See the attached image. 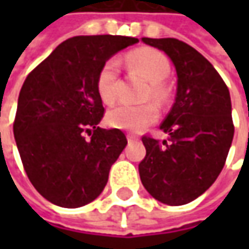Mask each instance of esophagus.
<instances>
[{"mask_svg":"<svg viewBox=\"0 0 249 249\" xmlns=\"http://www.w3.org/2000/svg\"><path fill=\"white\" fill-rule=\"evenodd\" d=\"M137 140H139V137H137L136 134H127V141H129V142L137 141Z\"/></svg>","mask_w":249,"mask_h":249,"instance_id":"1","label":"esophagus"}]
</instances>
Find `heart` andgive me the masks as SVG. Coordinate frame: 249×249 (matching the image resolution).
<instances>
[{
  "mask_svg": "<svg viewBox=\"0 0 249 249\" xmlns=\"http://www.w3.org/2000/svg\"><path fill=\"white\" fill-rule=\"evenodd\" d=\"M129 63L145 76L149 82L147 98L162 100L165 97V82L170 73L169 59L160 51L152 48H139L129 53ZM118 76H119V61L109 59L102 66L97 79V91L101 101L107 105L113 104L118 95ZM158 108L154 104L144 105H127L120 104L113 107L105 115V123L113 129L126 131H142L155 123L158 119Z\"/></svg>",
  "mask_w": 249,
  "mask_h": 249,
  "instance_id": "heart-1",
  "label": "heart"
}]
</instances>
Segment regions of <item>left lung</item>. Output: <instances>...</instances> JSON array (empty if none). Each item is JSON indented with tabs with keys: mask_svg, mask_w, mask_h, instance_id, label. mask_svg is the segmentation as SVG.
Returning <instances> with one entry per match:
<instances>
[{
	"mask_svg": "<svg viewBox=\"0 0 249 249\" xmlns=\"http://www.w3.org/2000/svg\"><path fill=\"white\" fill-rule=\"evenodd\" d=\"M141 41L170 58L177 90L160 124L167 140L142 137L147 155L139 165L140 178L159 202L184 205L202 196L225 166L234 136L230 92L212 63L188 44L148 37Z\"/></svg>",
	"mask_w": 249,
	"mask_h": 249,
	"instance_id": "obj_1",
	"label": "left lung"
}]
</instances>
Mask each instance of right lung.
<instances>
[{"label":"right lung","instance_id":"add662e5","mask_svg":"<svg viewBox=\"0 0 249 249\" xmlns=\"http://www.w3.org/2000/svg\"><path fill=\"white\" fill-rule=\"evenodd\" d=\"M136 43L124 36H76L26 77L15 141L29 180L53 205L80 208L94 201L127 145L119 129L98 127L104 107L97 79L110 56Z\"/></svg>","mask_w":249,"mask_h":249}]
</instances>
